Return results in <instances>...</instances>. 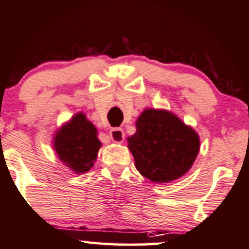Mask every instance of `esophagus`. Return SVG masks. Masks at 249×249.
I'll return each mask as SVG.
<instances>
[{"instance_id":"34e87169","label":"esophagus","mask_w":249,"mask_h":249,"mask_svg":"<svg viewBox=\"0 0 249 249\" xmlns=\"http://www.w3.org/2000/svg\"><path fill=\"white\" fill-rule=\"evenodd\" d=\"M124 130L122 127H114L110 131V138L114 143H122L124 141Z\"/></svg>"}]
</instances>
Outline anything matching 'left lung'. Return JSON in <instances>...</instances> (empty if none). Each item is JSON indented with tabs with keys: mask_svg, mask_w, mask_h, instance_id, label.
I'll return each mask as SVG.
<instances>
[{
	"mask_svg": "<svg viewBox=\"0 0 249 249\" xmlns=\"http://www.w3.org/2000/svg\"><path fill=\"white\" fill-rule=\"evenodd\" d=\"M127 138L136 169L155 183H168L189 171L200 151V138L190 126L166 110L146 108Z\"/></svg>",
	"mask_w": 249,
	"mask_h": 249,
	"instance_id": "8db88e82",
	"label": "left lung"
}]
</instances>
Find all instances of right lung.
<instances>
[{
    "mask_svg": "<svg viewBox=\"0 0 249 249\" xmlns=\"http://www.w3.org/2000/svg\"><path fill=\"white\" fill-rule=\"evenodd\" d=\"M97 129L81 112L56 131L54 150L65 165L76 174H85L94 165L102 143Z\"/></svg>",
    "mask_w": 249,
    "mask_h": 249,
    "instance_id": "1",
    "label": "right lung"
}]
</instances>
